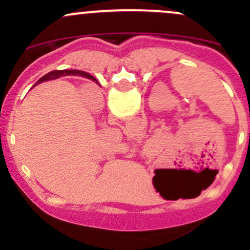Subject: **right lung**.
<instances>
[{
    "label": "right lung",
    "mask_w": 250,
    "mask_h": 250,
    "mask_svg": "<svg viewBox=\"0 0 250 250\" xmlns=\"http://www.w3.org/2000/svg\"><path fill=\"white\" fill-rule=\"evenodd\" d=\"M70 75H82V76H85L87 78H89V80L97 81L94 77L90 76V75L85 74V72L83 71H78V70H55V71L48 72V74L44 75L43 77L40 78V80L37 81V83H41V82H44V81H49V80H55V78H59V77L70 76Z\"/></svg>",
    "instance_id": "obj_1"
}]
</instances>
